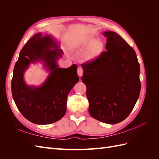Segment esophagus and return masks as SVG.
Segmentation results:
<instances>
[{"mask_svg": "<svg viewBox=\"0 0 159 159\" xmlns=\"http://www.w3.org/2000/svg\"><path fill=\"white\" fill-rule=\"evenodd\" d=\"M83 73H84V70H83V69L81 68H79L78 69V75H79L80 77L82 76Z\"/></svg>", "mask_w": 159, "mask_h": 159, "instance_id": "1", "label": "esophagus"}]
</instances>
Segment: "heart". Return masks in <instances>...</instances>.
Here are the masks:
<instances>
[{
	"label": "heart",
	"mask_w": 159,
	"mask_h": 159,
	"mask_svg": "<svg viewBox=\"0 0 159 159\" xmlns=\"http://www.w3.org/2000/svg\"><path fill=\"white\" fill-rule=\"evenodd\" d=\"M81 46L84 48H88L84 54L86 61H94L102 55L105 50V44L102 40L94 37H89L82 43Z\"/></svg>",
	"instance_id": "b5f03b06"
}]
</instances>
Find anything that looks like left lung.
Wrapping results in <instances>:
<instances>
[{"instance_id":"obj_1","label":"left lung","mask_w":159,"mask_h":159,"mask_svg":"<svg viewBox=\"0 0 159 159\" xmlns=\"http://www.w3.org/2000/svg\"><path fill=\"white\" fill-rule=\"evenodd\" d=\"M103 34L107 38L106 51L81 64V80L87 88L91 117L116 124L129 116L139 97L140 66L135 52L121 36L112 31Z\"/></svg>"}]
</instances>
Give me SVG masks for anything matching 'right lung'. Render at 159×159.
<instances>
[{
  "label": "right lung",
  "mask_w": 159,
  "mask_h": 159,
  "mask_svg": "<svg viewBox=\"0 0 159 159\" xmlns=\"http://www.w3.org/2000/svg\"><path fill=\"white\" fill-rule=\"evenodd\" d=\"M50 34L34 35L21 50L13 70L11 82L12 98L22 115L28 121L46 125L59 121L66 113L67 98L78 82L77 66L61 68L57 63L63 52ZM42 61L49 72L40 86H30L23 80L31 63Z\"/></svg>",
  "instance_id": "add662e5"
}]
</instances>
